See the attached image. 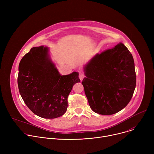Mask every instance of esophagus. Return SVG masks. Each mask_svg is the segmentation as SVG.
<instances>
[{
	"label": "esophagus",
	"instance_id": "esophagus-1",
	"mask_svg": "<svg viewBox=\"0 0 154 154\" xmlns=\"http://www.w3.org/2000/svg\"><path fill=\"white\" fill-rule=\"evenodd\" d=\"M85 77V75H84L83 73H81V72H80V73L79 74V79H80L81 81L84 79Z\"/></svg>",
	"mask_w": 154,
	"mask_h": 154
}]
</instances>
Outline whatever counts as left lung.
I'll list each match as a JSON object with an SVG mask.
<instances>
[{
  "label": "left lung",
  "mask_w": 154,
  "mask_h": 154,
  "mask_svg": "<svg viewBox=\"0 0 154 154\" xmlns=\"http://www.w3.org/2000/svg\"><path fill=\"white\" fill-rule=\"evenodd\" d=\"M82 82L92 110L115 114L130 101L136 86L132 55L122 42L96 54L84 67Z\"/></svg>",
  "instance_id": "1"
}]
</instances>
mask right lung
<instances>
[{
	"label": "right lung",
	"mask_w": 154,
	"mask_h": 154,
	"mask_svg": "<svg viewBox=\"0 0 154 154\" xmlns=\"http://www.w3.org/2000/svg\"><path fill=\"white\" fill-rule=\"evenodd\" d=\"M80 82L77 72L61 75L49 57V48L43 46L32 48L19 65L20 94L30 110L42 118L63 115L72 87Z\"/></svg>",
	"instance_id": "right-lung-1"
}]
</instances>
